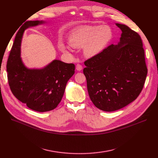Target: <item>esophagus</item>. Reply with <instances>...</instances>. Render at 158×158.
Instances as JSON below:
<instances>
[{
	"instance_id": "34e87169",
	"label": "esophagus",
	"mask_w": 158,
	"mask_h": 158,
	"mask_svg": "<svg viewBox=\"0 0 158 158\" xmlns=\"http://www.w3.org/2000/svg\"><path fill=\"white\" fill-rule=\"evenodd\" d=\"M76 69H77V71H81V69H82V66H81L80 64H77V66H76Z\"/></svg>"
}]
</instances>
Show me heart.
Returning a JSON list of instances; mask_svg holds the SVG:
<instances>
[{
    "instance_id": "1",
    "label": "heart",
    "mask_w": 158,
    "mask_h": 158,
    "mask_svg": "<svg viewBox=\"0 0 158 158\" xmlns=\"http://www.w3.org/2000/svg\"><path fill=\"white\" fill-rule=\"evenodd\" d=\"M112 36V29L108 26H84L71 31L67 36V42L73 48H82L84 55L92 58L100 54L107 48ZM60 49L66 54L71 52V48L64 44H60Z\"/></svg>"
}]
</instances>
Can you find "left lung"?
<instances>
[{
  "mask_svg": "<svg viewBox=\"0 0 158 158\" xmlns=\"http://www.w3.org/2000/svg\"><path fill=\"white\" fill-rule=\"evenodd\" d=\"M116 25L122 31L118 44L85 61L83 71L91 100L106 112L122 109L136 100L147 74L140 36L126 25Z\"/></svg>",
  "mask_w": 158,
  "mask_h": 158,
  "instance_id": "obj_1",
  "label": "left lung"
}]
</instances>
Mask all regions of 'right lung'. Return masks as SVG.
Masks as SVG:
<instances>
[{
  "label": "right lung",
  "mask_w": 158,
  "mask_h": 158,
  "mask_svg": "<svg viewBox=\"0 0 158 158\" xmlns=\"http://www.w3.org/2000/svg\"><path fill=\"white\" fill-rule=\"evenodd\" d=\"M45 23L27 21L17 32L7 62V80L13 95L27 107L37 112L55 109L61 102L66 84L74 74L75 65L54 60L42 69H29L20 57L22 38L25 30Z\"/></svg>",
  "instance_id": "add662e5"
}]
</instances>
